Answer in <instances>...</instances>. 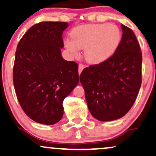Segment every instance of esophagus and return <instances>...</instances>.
<instances>
[{
	"label": "esophagus",
	"instance_id": "1",
	"mask_svg": "<svg viewBox=\"0 0 156 156\" xmlns=\"http://www.w3.org/2000/svg\"><path fill=\"white\" fill-rule=\"evenodd\" d=\"M84 68H85V66H84L83 64H80L79 65H78V73H79V75L80 74V73H81L82 70H83Z\"/></svg>",
	"mask_w": 156,
	"mask_h": 156
}]
</instances>
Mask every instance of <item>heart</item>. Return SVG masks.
<instances>
[{"mask_svg": "<svg viewBox=\"0 0 156 156\" xmlns=\"http://www.w3.org/2000/svg\"><path fill=\"white\" fill-rule=\"evenodd\" d=\"M71 39L64 45L73 56L78 55V49L84 50V58L91 64H100L115 54L120 45L122 32L116 25L95 23L74 28Z\"/></svg>", "mask_w": 156, "mask_h": 156, "instance_id": "1", "label": "heart"}]
</instances>
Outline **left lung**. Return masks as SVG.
Returning <instances> with one entry per match:
<instances>
[{
	"label": "left lung",
	"mask_w": 156,
	"mask_h": 156,
	"mask_svg": "<svg viewBox=\"0 0 156 156\" xmlns=\"http://www.w3.org/2000/svg\"><path fill=\"white\" fill-rule=\"evenodd\" d=\"M120 45L111 58L86 67L80 75L89 112L100 121L119 119L133 106L141 84L140 45L133 31L121 25Z\"/></svg>",
	"instance_id": "obj_1"
}]
</instances>
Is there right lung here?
Returning <instances> with one entry per match:
<instances>
[{
	"instance_id": "right-lung-1",
	"label": "right lung",
	"mask_w": 156,
	"mask_h": 156,
	"mask_svg": "<svg viewBox=\"0 0 156 156\" xmlns=\"http://www.w3.org/2000/svg\"><path fill=\"white\" fill-rule=\"evenodd\" d=\"M67 23L34 25L17 44L13 83L21 108L28 117L54 125L64 114L63 101L79 80L78 65L62 56V34Z\"/></svg>"
}]
</instances>
